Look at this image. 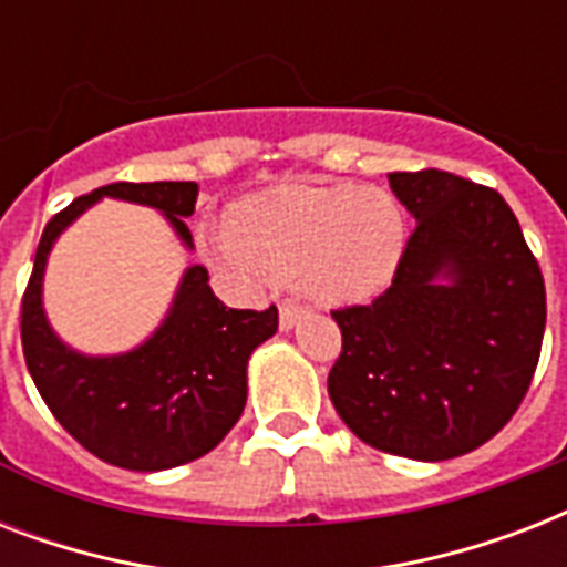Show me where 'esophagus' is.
<instances>
[{
	"mask_svg": "<svg viewBox=\"0 0 567 567\" xmlns=\"http://www.w3.org/2000/svg\"><path fill=\"white\" fill-rule=\"evenodd\" d=\"M302 315H306V309H302L300 302H291V300H285L282 306H279V327L288 332V329H293L297 323L302 320Z\"/></svg>",
	"mask_w": 567,
	"mask_h": 567,
	"instance_id": "obj_1",
	"label": "esophagus"
}]
</instances>
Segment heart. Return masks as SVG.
<instances>
[{
	"label": "heart",
	"instance_id": "b5f03b06",
	"mask_svg": "<svg viewBox=\"0 0 567 567\" xmlns=\"http://www.w3.org/2000/svg\"><path fill=\"white\" fill-rule=\"evenodd\" d=\"M405 238L403 208L385 190L285 185L231 205L214 258L276 282L293 279L318 306H355L394 282Z\"/></svg>",
	"mask_w": 567,
	"mask_h": 567
}]
</instances>
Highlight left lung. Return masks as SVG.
I'll list each match as a JSON object with an SVG mask.
<instances>
[{
    "label": "left lung",
    "instance_id": "1",
    "mask_svg": "<svg viewBox=\"0 0 567 567\" xmlns=\"http://www.w3.org/2000/svg\"><path fill=\"white\" fill-rule=\"evenodd\" d=\"M412 238L385 293L332 311L329 400L371 447L465 456L509 423L545 338V279L497 190L444 171L391 173Z\"/></svg>",
    "mask_w": 567,
    "mask_h": 567
}]
</instances>
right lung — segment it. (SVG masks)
Masks as SVG:
<instances>
[{
	"label": "right lung",
	"mask_w": 567,
	"mask_h": 567,
	"mask_svg": "<svg viewBox=\"0 0 567 567\" xmlns=\"http://www.w3.org/2000/svg\"><path fill=\"white\" fill-rule=\"evenodd\" d=\"M196 182H114L79 196L47 223L22 293V353L43 403L84 450L126 471H167L205 456L226 439L247 403L249 355L279 329L276 306L226 309L208 270L182 274L162 327L135 350L84 355L64 344L43 311V274L58 235L102 196L150 205L194 249L185 217Z\"/></svg>",
	"instance_id": "obj_1"
}]
</instances>
